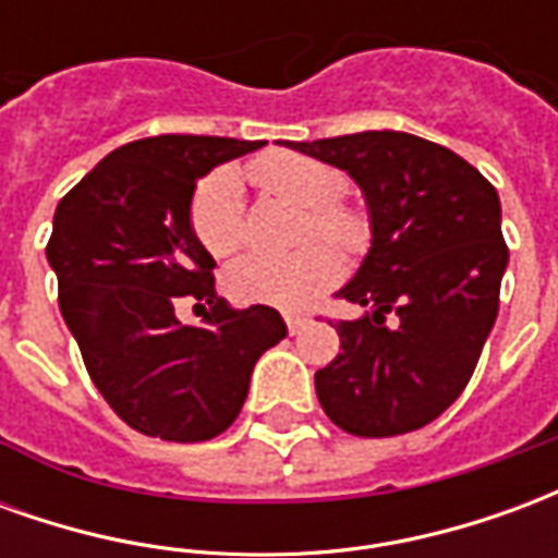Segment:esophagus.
I'll return each mask as SVG.
<instances>
[{
    "label": "esophagus",
    "instance_id": "esophagus-1",
    "mask_svg": "<svg viewBox=\"0 0 558 558\" xmlns=\"http://www.w3.org/2000/svg\"><path fill=\"white\" fill-rule=\"evenodd\" d=\"M283 323H287V328H290V335H299L302 328L311 326V316H304V314H283Z\"/></svg>",
    "mask_w": 558,
    "mask_h": 558
}]
</instances>
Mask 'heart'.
I'll return each mask as SVG.
<instances>
[{"mask_svg": "<svg viewBox=\"0 0 558 558\" xmlns=\"http://www.w3.org/2000/svg\"><path fill=\"white\" fill-rule=\"evenodd\" d=\"M259 191L307 208L302 232L323 235L343 254H362L371 242V223L362 208L340 199L347 175L328 160L299 151H268L247 167ZM191 230L211 256H230L247 239V215L239 172L218 167L196 182L191 194ZM338 254L323 242L304 244L287 256L247 254L223 271V290L239 304H266L295 311L335 287Z\"/></svg>", "mask_w": 558, "mask_h": 558, "instance_id": "1", "label": "heart"}]
</instances>
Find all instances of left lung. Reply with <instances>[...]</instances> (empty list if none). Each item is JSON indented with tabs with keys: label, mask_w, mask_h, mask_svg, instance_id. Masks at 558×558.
<instances>
[{
	"label": "left lung",
	"mask_w": 558,
	"mask_h": 558,
	"mask_svg": "<svg viewBox=\"0 0 558 558\" xmlns=\"http://www.w3.org/2000/svg\"><path fill=\"white\" fill-rule=\"evenodd\" d=\"M362 184L374 242L338 299L340 352L316 398L340 430L400 436L439 418L466 388L499 314L508 266L499 194L451 148L403 131L287 143Z\"/></svg>",
	"instance_id": "1"
}]
</instances>
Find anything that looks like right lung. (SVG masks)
<instances>
[{"mask_svg":"<svg viewBox=\"0 0 558 558\" xmlns=\"http://www.w3.org/2000/svg\"><path fill=\"white\" fill-rule=\"evenodd\" d=\"M263 140L163 134L116 148L59 206L47 259L83 364L128 427L206 442L242 412L259 355L287 338L275 307L235 311L215 292V259L191 230L196 179ZM187 298L199 327L174 316Z\"/></svg>","mask_w":558,"mask_h":558,"instance_id":"add662e5","label":"right lung"}]
</instances>
